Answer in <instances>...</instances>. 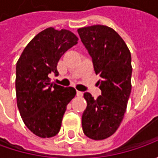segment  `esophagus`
Masks as SVG:
<instances>
[{
    "mask_svg": "<svg viewBox=\"0 0 158 158\" xmlns=\"http://www.w3.org/2000/svg\"><path fill=\"white\" fill-rule=\"evenodd\" d=\"M82 95H83V93H82V91H79V90L76 91V96H77V97H82Z\"/></svg>",
    "mask_w": 158,
    "mask_h": 158,
    "instance_id": "obj_1",
    "label": "esophagus"
}]
</instances>
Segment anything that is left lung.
Returning a JSON list of instances; mask_svg holds the SVG:
<instances>
[{"mask_svg": "<svg viewBox=\"0 0 158 158\" xmlns=\"http://www.w3.org/2000/svg\"><path fill=\"white\" fill-rule=\"evenodd\" d=\"M82 44L92 58L102 93L97 99L90 93L83 97L87 107L82 113V126L86 136L104 140L118 128L127 110L131 93V53L124 40L113 29L92 25L77 30Z\"/></svg>", "mask_w": 158, "mask_h": 158, "instance_id": "8db88e82", "label": "left lung"}]
</instances>
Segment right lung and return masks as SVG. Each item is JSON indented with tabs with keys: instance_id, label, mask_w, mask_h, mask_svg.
Wrapping results in <instances>:
<instances>
[{
	"instance_id": "1",
	"label": "right lung",
	"mask_w": 158,
	"mask_h": 158,
	"mask_svg": "<svg viewBox=\"0 0 158 158\" xmlns=\"http://www.w3.org/2000/svg\"><path fill=\"white\" fill-rule=\"evenodd\" d=\"M77 40L70 31L47 28L30 41L16 62L17 107L25 126L37 136L57 135L67 106L76 96L73 87L51 82L49 75H59L58 61Z\"/></svg>"
}]
</instances>
